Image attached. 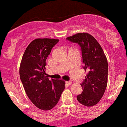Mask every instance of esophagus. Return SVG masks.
Returning <instances> with one entry per match:
<instances>
[{
	"mask_svg": "<svg viewBox=\"0 0 127 127\" xmlns=\"http://www.w3.org/2000/svg\"><path fill=\"white\" fill-rule=\"evenodd\" d=\"M65 83L67 84V85H71L72 82H71V81H66V82H65Z\"/></svg>",
	"mask_w": 127,
	"mask_h": 127,
	"instance_id": "esophagus-1",
	"label": "esophagus"
}]
</instances>
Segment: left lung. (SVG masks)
I'll use <instances>...</instances> for the list:
<instances>
[{
  "mask_svg": "<svg viewBox=\"0 0 127 127\" xmlns=\"http://www.w3.org/2000/svg\"><path fill=\"white\" fill-rule=\"evenodd\" d=\"M81 47L83 69L87 74L81 84L83 92L77 100L83 105H96L104 95L107 85L108 64L102 48L97 40L88 33H78L67 38Z\"/></svg>",
  "mask_w": 127,
  "mask_h": 127,
  "instance_id": "left-lung-1",
  "label": "left lung"
}]
</instances>
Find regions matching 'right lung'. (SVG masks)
<instances>
[{
  "label": "right lung",
  "mask_w": 127,
  "mask_h": 127,
  "mask_svg": "<svg viewBox=\"0 0 127 127\" xmlns=\"http://www.w3.org/2000/svg\"><path fill=\"white\" fill-rule=\"evenodd\" d=\"M58 39H36L29 44L22 57L20 76L29 99L37 107L53 108L65 89V81L45 76L46 59Z\"/></svg>",
  "instance_id": "1"
}]
</instances>
